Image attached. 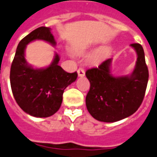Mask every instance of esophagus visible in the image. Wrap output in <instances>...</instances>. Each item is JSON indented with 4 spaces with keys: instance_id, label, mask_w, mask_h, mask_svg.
Masks as SVG:
<instances>
[{
    "instance_id": "obj_1",
    "label": "esophagus",
    "mask_w": 157,
    "mask_h": 157,
    "mask_svg": "<svg viewBox=\"0 0 157 157\" xmlns=\"http://www.w3.org/2000/svg\"><path fill=\"white\" fill-rule=\"evenodd\" d=\"M78 75L79 77H83L85 75L84 70L82 69V68H79V69L78 70Z\"/></svg>"
}]
</instances>
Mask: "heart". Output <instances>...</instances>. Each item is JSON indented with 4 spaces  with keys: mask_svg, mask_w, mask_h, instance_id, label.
Instances as JSON below:
<instances>
[{
    "mask_svg": "<svg viewBox=\"0 0 157 157\" xmlns=\"http://www.w3.org/2000/svg\"><path fill=\"white\" fill-rule=\"evenodd\" d=\"M101 56V52H97V53H95V54L93 55V56H92V60H95V59H99Z\"/></svg>",
    "mask_w": 157,
    "mask_h": 157,
    "instance_id": "b5f03b06",
    "label": "heart"
}]
</instances>
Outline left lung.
<instances>
[{"label":"left lung","mask_w":157,"mask_h":157,"mask_svg":"<svg viewBox=\"0 0 157 157\" xmlns=\"http://www.w3.org/2000/svg\"><path fill=\"white\" fill-rule=\"evenodd\" d=\"M138 58L129 76L115 77L110 74L112 59H105L98 67L86 71L90 89L86 106L92 117L101 122H116L136 112L143 102L148 82L147 66L143 47L130 45Z\"/></svg>","instance_id":"left-lung-1"}]
</instances>
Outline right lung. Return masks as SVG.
Masks as SVG:
<instances>
[{"label": "right lung", "mask_w": 157, "mask_h": 157, "mask_svg": "<svg viewBox=\"0 0 157 157\" xmlns=\"http://www.w3.org/2000/svg\"><path fill=\"white\" fill-rule=\"evenodd\" d=\"M34 40H43L55 46L56 42L51 28L40 27L19 42L10 74L14 98L19 107L34 117L52 116L59 110L66 87L77 79V72L67 73L59 65V55H55L51 65L34 69L25 59V48Z\"/></svg>", "instance_id": "1"}]
</instances>
